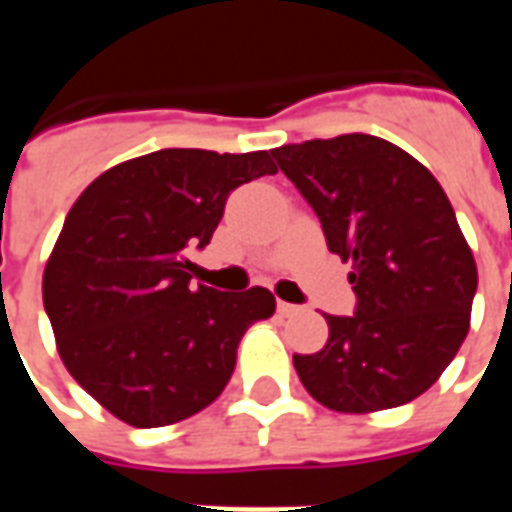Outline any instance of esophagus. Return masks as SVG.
<instances>
[{"label":"esophagus","instance_id":"esophagus-1","mask_svg":"<svg viewBox=\"0 0 512 512\" xmlns=\"http://www.w3.org/2000/svg\"><path fill=\"white\" fill-rule=\"evenodd\" d=\"M301 307H296V304H288V301H279L277 304V312L279 315H285V318H290V315H296Z\"/></svg>","mask_w":512,"mask_h":512}]
</instances>
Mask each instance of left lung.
I'll return each instance as SVG.
<instances>
[{
	"label": "left lung",
	"instance_id": "obj_1",
	"mask_svg": "<svg viewBox=\"0 0 512 512\" xmlns=\"http://www.w3.org/2000/svg\"><path fill=\"white\" fill-rule=\"evenodd\" d=\"M271 156L321 219L329 252L354 266V315H326V345L293 356L301 384L345 414L411 403L458 354L477 290L447 194L417 158L370 134L282 145Z\"/></svg>",
	"mask_w": 512,
	"mask_h": 512
}]
</instances>
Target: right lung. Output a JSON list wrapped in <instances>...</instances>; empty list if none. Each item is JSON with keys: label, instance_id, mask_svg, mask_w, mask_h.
I'll return each mask as SVG.
<instances>
[{"label": "right lung", "instance_id": "right-lung-1", "mask_svg": "<svg viewBox=\"0 0 512 512\" xmlns=\"http://www.w3.org/2000/svg\"><path fill=\"white\" fill-rule=\"evenodd\" d=\"M268 150L167 147L95 178L65 216L43 307L68 373L134 428H161L222 395L246 329L271 318L266 288H194L186 260L211 244L227 197L274 175Z\"/></svg>", "mask_w": 512, "mask_h": 512}]
</instances>
